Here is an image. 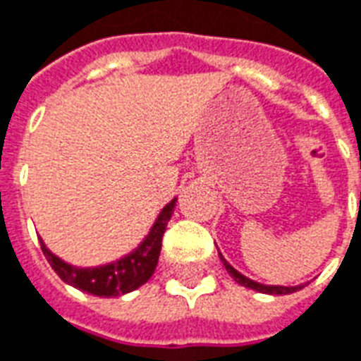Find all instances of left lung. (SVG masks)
Segmentation results:
<instances>
[{
    "instance_id": "1",
    "label": "left lung",
    "mask_w": 361,
    "mask_h": 361,
    "mask_svg": "<svg viewBox=\"0 0 361 361\" xmlns=\"http://www.w3.org/2000/svg\"><path fill=\"white\" fill-rule=\"evenodd\" d=\"M221 255V253H219ZM221 261L222 264H224V268L228 270V274L234 278L240 286L243 287H249V289H255V291H259V293H268V295H287V293H295V291H299L300 287L302 286H295V287H286V286H262V283H259V281H253L249 280V278H245L243 274H240L238 270H235L232 264H228L226 262V259L221 255Z\"/></svg>"
}]
</instances>
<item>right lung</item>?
<instances>
[{"instance_id": "right-lung-1", "label": "right lung", "mask_w": 361, "mask_h": 361, "mask_svg": "<svg viewBox=\"0 0 361 361\" xmlns=\"http://www.w3.org/2000/svg\"><path fill=\"white\" fill-rule=\"evenodd\" d=\"M175 205H177V197L161 209L154 226H152L150 234L146 235L145 242L140 243L133 253L119 259V261L104 264V267H72V264L59 259L56 255L51 253L45 247V243L39 242L43 255H45L51 268L56 272V276L62 281H66L68 286H74L75 289H81L89 295H97V297H119V295L131 293L137 287L150 280L152 274L158 267L164 232L167 228V222H169L173 211H175Z\"/></svg>"}]
</instances>
